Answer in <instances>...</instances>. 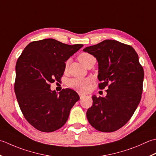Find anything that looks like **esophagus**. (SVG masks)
Listing matches in <instances>:
<instances>
[{
	"label": "esophagus",
	"mask_w": 156,
	"mask_h": 156,
	"mask_svg": "<svg viewBox=\"0 0 156 156\" xmlns=\"http://www.w3.org/2000/svg\"><path fill=\"white\" fill-rule=\"evenodd\" d=\"M79 96H80V98H81V99H82L83 98L85 97V95H84V94H81V93H79Z\"/></svg>",
	"instance_id": "esophagus-1"
}]
</instances>
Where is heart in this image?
Returning <instances> with one entry per match:
<instances>
[{
    "label": "heart",
    "mask_w": 156,
    "mask_h": 156,
    "mask_svg": "<svg viewBox=\"0 0 156 156\" xmlns=\"http://www.w3.org/2000/svg\"><path fill=\"white\" fill-rule=\"evenodd\" d=\"M79 60L85 66L88 63L96 60L94 57L91 55L87 52H83L79 55ZM68 65V61L65 62V67ZM91 79L90 78H72L69 79L67 82V85L70 87H71L77 91L81 92V93H85L90 90V85L91 83Z\"/></svg>",
    "instance_id": "b5f03b06"
}]
</instances>
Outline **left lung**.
Returning <instances> with one entry per match:
<instances>
[{
  "label": "left lung",
  "instance_id": "left-lung-1",
  "mask_svg": "<svg viewBox=\"0 0 156 156\" xmlns=\"http://www.w3.org/2000/svg\"><path fill=\"white\" fill-rule=\"evenodd\" d=\"M83 50L96 58L100 89L108 86L105 97L92 96L88 121L98 131H117L131 118L141 98L144 71L137 54L132 46L112 40Z\"/></svg>",
  "mask_w": 156,
  "mask_h": 156
}]
</instances>
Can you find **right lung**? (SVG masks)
Instances as JSON below:
<instances>
[{
    "instance_id": "right-lung-1",
    "label": "right lung",
    "mask_w": 156,
    "mask_h": 156,
    "mask_svg": "<svg viewBox=\"0 0 156 156\" xmlns=\"http://www.w3.org/2000/svg\"><path fill=\"white\" fill-rule=\"evenodd\" d=\"M83 46L48 38L30 43L19 57L15 66L16 97L25 119L39 131L50 133L61 128L80 98L71 89L57 94L50 84L60 81L65 62Z\"/></svg>"
}]
</instances>
